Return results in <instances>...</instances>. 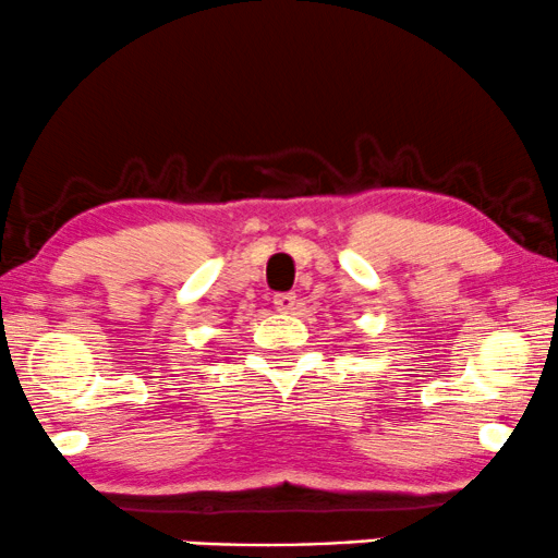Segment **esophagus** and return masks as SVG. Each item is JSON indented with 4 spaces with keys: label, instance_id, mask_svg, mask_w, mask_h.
Wrapping results in <instances>:
<instances>
[{
    "label": "esophagus",
    "instance_id": "obj_1",
    "mask_svg": "<svg viewBox=\"0 0 558 558\" xmlns=\"http://www.w3.org/2000/svg\"><path fill=\"white\" fill-rule=\"evenodd\" d=\"M274 307H277L279 313H292L294 311V294L292 292H281L274 298Z\"/></svg>",
    "mask_w": 558,
    "mask_h": 558
}]
</instances>
